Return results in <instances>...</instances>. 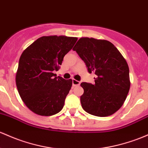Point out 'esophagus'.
Instances as JSON below:
<instances>
[{
    "label": "esophagus",
    "instance_id": "obj_1",
    "mask_svg": "<svg viewBox=\"0 0 148 148\" xmlns=\"http://www.w3.org/2000/svg\"><path fill=\"white\" fill-rule=\"evenodd\" d=\"M80 85V82L76 79H72V86H77Z\"/></svg>",
    "mask_w": 148,
    "mask_h": 148
}]
</instances>
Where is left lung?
I'll list each match as a JSON object with an SVG mask.
<instances>
[{
	"label": "left lung",
	"instance_id": "left-lung-1",
	"mask_svg": "<svg viewBox=\"0 0 148 148\" xmlns=\"http://www.w3.org/2000/svg\"><path fill=\"white\" fill-rule=\"evenodd\" d=\"M73 50L95 73V84L83 82V109L97 116H108L121 108L129 93L131 82L127 62L119 50L106 40L82 37Z\"/></svg>",
	"mask_w": 148,
	"mask_h": 148
}]
</instances>
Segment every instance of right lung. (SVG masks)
<instances>
[{
  "mask_svg": "<svg viewBox=\"0 0 148 148\" xmlns=\"http://www.w3.org/2000/svg\"><path fill=\"white\" fill-rule=\"evenodd\" d=\"M77 37L42 36L24 50L16 73V85L26 106L40 116L60 112L72 86L71 79L56 77L63 58Z\"/></svg>",
  "mask_w": 148,
  "mask_h": 148,
  "instance_id": "right-lung-1",
  "label": "right lung"
}]
</instances>
